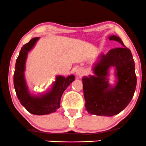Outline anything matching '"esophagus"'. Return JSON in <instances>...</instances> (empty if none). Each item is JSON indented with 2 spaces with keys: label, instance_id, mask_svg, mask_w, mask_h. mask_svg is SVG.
<instances>
[{
  "label": "esophagus",
  "instance_id": "34e87169",
  "mask_svg": "<svg viewBox=\"0 0 146 146\" xmlns=\"http://www.w3.org/2000/svg\"><path fill=\"white\" fill-rule=\"evenodd\" d=\"M76 74L77 76L81 77L83 74H84V70H83L82 68H78V69H77L76 71Z\"/></svg>",
  "mask_w": 146,
  "mask_h": 146
}]
</instances>
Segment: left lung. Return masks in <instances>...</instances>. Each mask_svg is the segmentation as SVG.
<instances>
[{"label": "left lung", "mask_w": 146, "mask_h": 146, "mask_svg": "<svg viewBox=\"0 0 146 146\" xmlns=\"http://www.w3.org/2000/svg\"><path fill=\"white\" fill-rule=\"evenodd\" d=\"M110 40L123 46L101 53L93 66L94 76L82 78L86 110L91 114L112 116L123 111L132 100L137 86L135 65L130 50L116 35ZM115 68V84L108 82L110 69Z\"/></svg>", "instance_id": "8db88e82"}]
</instances>
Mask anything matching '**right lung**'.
Instances as JSON below:
<instances>
[{"label": "right lung", "mask_w": 146, "mask_h": 146, "mask_svg": "<svg viewBox=\"0 0 146 146\" xmlns=\"http://www.w3.org/2000/svg\"><path fill=\"white\" fill-rule=\"evenodd\" d=\"M39 37L30 40L21 48L16 62L14 74V86L17 98L21 104L30 113L35 115H46L57 111L60 107V100L62 94L72 82L75 76L70 75L66 78L62 76H56V80L52 83L50 89L46 92L33 94L29 91L25 78V62L28 52L31 50Z\"/></svg>", "instance_id": "1"}]
</instances>
